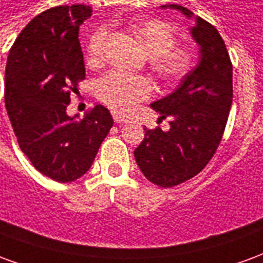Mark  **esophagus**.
Wrapping results in <instances>:
<instances>
[{"label":"esophagus","mask_w":263,"mask_h":263,"mask_svg":"<svg viewBox=\"0 0 263 263\" xmlns=\"http://www.w3.org/2000/svg\"><path fill=\"white\" fill-rule=\"evenodd\" d=\"M112 117H114V121L117 124H126L128 122V118H125V117H121L118 114H114Z\"/></svg>","instance_id":"1"}]
</instances>
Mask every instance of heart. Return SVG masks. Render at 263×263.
<instances>
[{
    "instance_id": "obj_1",
    "label": "heart",
    "mask_w": 263,
    "mask_h": 263,
    "mask_svg": "<svg viewBox=\"0 0 263 263\" xmlns=\"http://www.w3.org/2000/svg\"><path fill=\"white\" fill-rule=\"evenodd\" d=\"M135 36L149 53V62L155 73L166 81H173L186 74L192 66V52L175 45V32L158 20L141 21L132 25ZM109 39V28L100 26L92 32L87 43V59L91 65L101 63ZM154 86L148 77L134 76L111 70L96 84L98 100L109 109L120 114L129 112L138 103L152 96Z\"/></svg>"
}]
</instances>
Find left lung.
<instances>
[{
    "instance_id": "8db88e82",
    "label": "left lung",
    "mask_w": 263,
    "mask_h": 263,
    "mask_svg": "<svg viewBox=\"0 0 263 263\" xmlns=\"http://www.w3.org/2000/svg\"><path fill=\"white\" fill-rule=\"evenodd\" d=\"M169 7L189 18L193 15L182 5ZM192 33L201 48L198 65L171 96L151 104L162 115L159 120H171V129L145 128L142 143L134 152L145 177L160 187L177 186L203 171L220 145L231 109L232 63L226 43L200 16Z\"/></svg>"
}]
</instances>
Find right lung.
Instances as JSON below:
<instances>
[{
  "instance_id": "add662e5",
  "label": "right lung",
  "mask_w": 263,
  "mask_h": 263,
  "mask_svg": "<svg viewBox=\"0 0 263 263\" xmlns=\"http://www.w3.org/2000/svg\"><path fill=\"white\" fill-rule=\"evenodd\" d=\"M91 12L83 4L43 11L21 31L5 67V108L21 151L60 183L90 169L114 124L103 105L80 122L66 114L70 96L86 79L79 28Z\"/></svg>"
}]
</instances>
